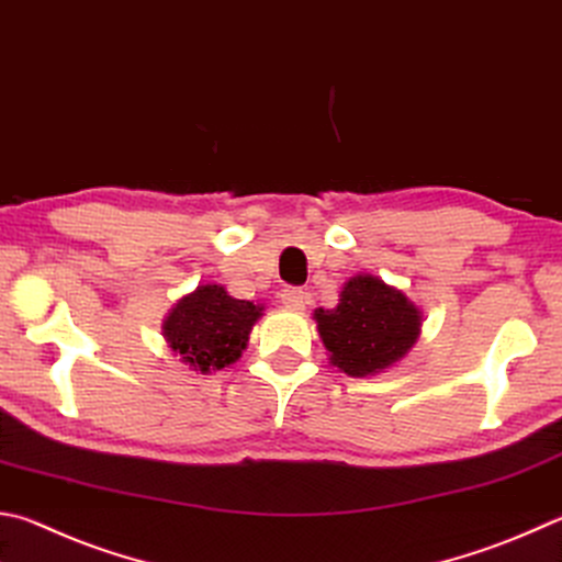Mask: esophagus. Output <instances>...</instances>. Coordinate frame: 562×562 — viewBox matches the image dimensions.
I'll return each mask as SVG.
<instances>
[{"instance_id": "esophagus-1", "label": "esophagus", "mask_w": 562, "mask_h": 562, "mask_svg": "<svg viewBox=\"0 0 562 562\" xmlns=\"http://www.w3.org/2000/svg\"><path fill=\"white\" fill-rule=\"evenodd\" d=\"M280 302H282L288 310L300 312V310H304V304H307V294H304V292L297 290V288H288V290L280 292Z\"/></svg>"}]
</instances>
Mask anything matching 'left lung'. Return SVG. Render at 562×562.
I'll return each instance as SVG.
<instances>
[{"label":"left lung","instance_id":"left-lung-1","mask_svg":"<svg viewBox=\"0 0 562 562\" xmlns=\"http://www.w3.org/2000/svg\"><path fill=\"white\" fill-rule=\"evenodd\" d=\"M312 319L329 363L351 379L391 369L420 339L423 312L403 290L371 272L344 282L334 310H314Z\"/></svg>","mask_w":562,"mask_h":562}]
</instances>
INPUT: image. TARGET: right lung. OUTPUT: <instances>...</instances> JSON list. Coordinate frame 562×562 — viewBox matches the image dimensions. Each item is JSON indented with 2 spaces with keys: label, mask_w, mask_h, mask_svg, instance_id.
<instances>
[{
  "label": "right lung",
  "mask_w": 562,
  "mask_h": 562,
  "mask_svg": "<svg viewBox=\"0 0 562 562\" xmlns=\"http://www.w3.org/2000/svg\"><path fill=\"white\" fill-rule=\"evenodd\" d=\"M262 312V304L236 300L223 284H199L169 310L161 322V336L191 371H221L246 351Z\"/></svg>",
  "instance_id": "right-lung-1"
}]
</instances>
